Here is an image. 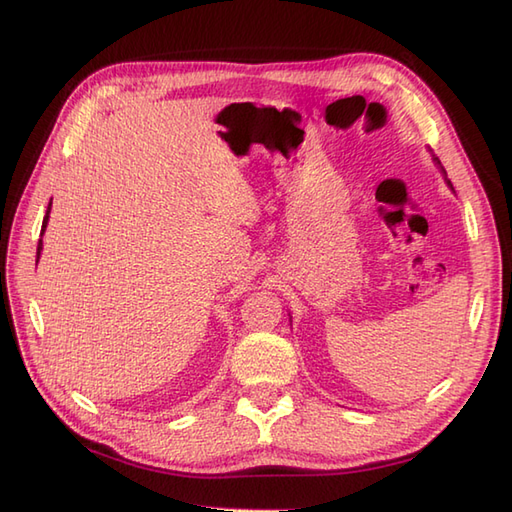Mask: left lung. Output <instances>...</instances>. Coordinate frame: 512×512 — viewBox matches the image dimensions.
I'll return each mask as SVG.
<instances>
[{
	"label": "left lung",
	"mask_w": 512,
	"mask_h": 512,
	"mask_svg": "<svg viewBox=\"0 0 512 512\" xmlns=\"http://www.w3.org/2000/svg\"><path fill=\"white\" fill-rule=\"evenodd\" d=\"M436 162H438V165H440V160H438V158H436ZM442 173H444V176H447V171H444V169H442ZM447 184H449V187H451V180H447ZM451 189H453V187H451Z\"/></svg>",
	"instance_id": "8db88e82"
}]
</instances>
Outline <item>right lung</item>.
<instances>
[{
    "label": "right lung",
    "instance_id": "right-lung-1",
    "mask_svg": "<svg viewBox=\"0 0 512 512\" xmlns=\"http://www.w3.org/2000/svg\"><path fill=\"white\" fill-rule=\"evenodd\" d=\"M52 204V202H50ZM50 204H48V211H46V217H43V226H41V231H46V226H48V217H50ZM41 239H39V246H37V262H39V255H41Z\"/></svg>",
    "mask_w": 512,
    "mask_h": 512
}]
</instances>
